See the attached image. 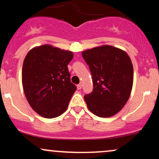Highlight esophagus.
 <instances>
[{
	"instance_id": "34e87169",
	"label": "esophagus",
	"mask_w": 159,
	"mask_h": 159,
	"mask_svg": "<svg viewBox=\"0 0 159 159\" xmlns=\"http://www.w3.org/2000/svg\"><path fill=\"white\" fill-rule=\"evenodd\" d=\"M77 88H78V90H81V89L82 88V84H79L77 85Z\"/></svg>"
}]
</instances>
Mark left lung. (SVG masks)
Wrapping results in <instances>:
<instances>
[{
	"instance_id": "obj_1",
	"label": "left lung",
	"mask_w": 159,
	"mask_h": 159,
	"mask_svg": "<svg viewBox=\"0 0 159 159\" xmlns=\"http://www.w3.org/2000/svg\"><path fill=\"white\" fill-rule=\"evenodd\" d=\"M90 67L93 84L85 95L87 107L100 117H110L123 109L130 97L134 71L125 51L108 45L94 47L81 53Z\"/></svg>"
}]
</instances>
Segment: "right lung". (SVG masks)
I'll return each mask as SVG.
<instances>
[{"instance_id":"1","label":"right lung","mask_w":159,"mask_h":159,"mask_svg":"<svg viewBox=\"0 0 159 159\" xmlns=\"http://www.w3.org/2000/svg\"><path fill=\"white\" fill-rule=\"evenodd\" d=\"M73 53L51 45L36 46L24 60V93L33 110L48 119L65 112L76 86L71 83L67 65Z\"/></svg>"}]
</instances>
